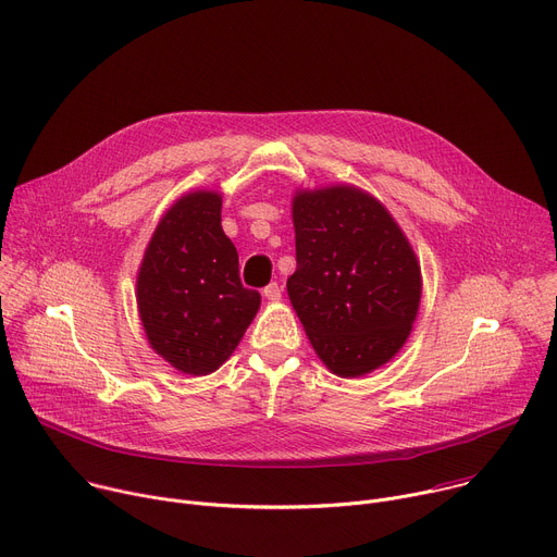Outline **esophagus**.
Masks as SVG:
<instances>
[{"mask_svg": "<svg viewBox=\"0 0 557 557\" xmlns=\"http://www.w3.org/2000/svg\"><path fill=\"white\" fill-rule=\"evenodd\" d=\"M262 293H264V297H267V299L277 301V299L282 297V286H280L277 282H271L269 286H264V290H262Z\"/></svg>", "mask_w": 557, "mask_h": 557, "instance_id": "1", "label": "esophagus"}]
</instances>
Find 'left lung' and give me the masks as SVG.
I'll return each mask as SVG.
<instances>
[{
	"label": "left lung",
	"instance_id": "left-lung-1",
	"mask_svg": "<svg viewBox=\"0 0 557 557\" xmlns=\"http://www.w3.org/2000/svg\"><path fill=\"white\" fill-rule=\"evenodd\" d=\"M297 269L286 288L320 359L361 376L406 344L421 301V269L385 207L355 187L297 194Z\"/></svg>",
	"mask_w": 557,
	"mask_h": 557
}]
</instances>
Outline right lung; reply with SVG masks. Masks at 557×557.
Returning <instances> with one entry per match:
<instances>
[{"label":"right lung","instance_id":"right-lung-1","mask_svg":"<svg viewBox=\"0 0 557 557\" xmlns=\"http://www.w3.org/2000/svg\"><path fill=\"white\" fill-rule=\"evenodd\" d=\"M222 198L183 196L156 226L136 297L151 348L185 374L220 368L260 308V293L240 282V262L220 224Z\"/></svg>","mask_w":557,"mask_h":557}]
</instances>
